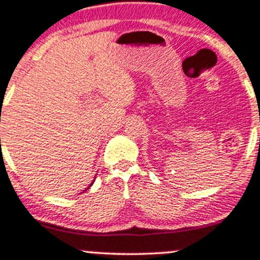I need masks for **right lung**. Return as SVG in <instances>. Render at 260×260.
I'll return each instance as SVG.
<instances>
[{
    "instance_id": "obj_1",
    "label": "right lung",
    "mask_w": 260,
    "mask_h": 260,
    "mask_svg": "<svg viewBox=\"0 0 260 260\" xmlns=\"http://www.w3.org/2000/svg\"><path fill=\"white\" fill-rule=\"evenodd\" d=\"M92 184H93V182H91V184H90V186H91V185H92ZM90 186H88V187H90ZM88 187H87V189H88ZM87 189H86V190H87Z\"/></svg>"
}]
</instances>
